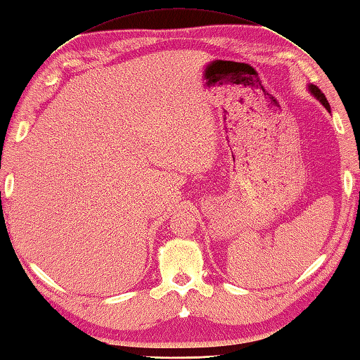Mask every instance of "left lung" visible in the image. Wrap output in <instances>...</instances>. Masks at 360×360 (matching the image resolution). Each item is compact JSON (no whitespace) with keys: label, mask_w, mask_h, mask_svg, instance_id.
<instances>
[{"label":"left lung","mask_w":360,"mask_h":360,"mask_svg":"<svg viewBox=\"0 0 360 360\" xmlns=\"http://www.w3.org/2000/svg\"><path fill=\"white\" fill-rule=\"evenodd\" d=\"M308 89H309V92L313 94L314 97H316L319 101L322 103V105L326 108V110H328V112H331V109H330V103H328V100L325 98V95L322 94V91L319 89V87H317V86H314V84H309V86H308Z\"/></svg>","instance_id":"left-lung-1"}]
</instances>
